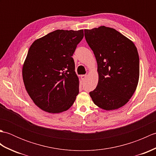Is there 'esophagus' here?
I'll use <instances>...</instances> for the list:
<instances>
[{
    "label": "esophagus",
    "instance_id": "esophagus-1",
    "mask_svg": "<svg viewBox=\"0 0 156 156\" xmlns=\"http://www.w3.org/2000/svg\"><path fill=\"white\" fill-rule=\"evenodd\" d=\"M80 77H81V79L82 80H85L87 78V75H81Z\"/></svg>",
    "mask_w": 156,
    "mask_h": 156
}]
</instances>
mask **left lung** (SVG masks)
I'll return each mask as SVG.
<instances>
[{"mask_svg":"<svg viewBox=\"0 0 156 156\" xmlns=\"http://www.w3.org/2000/svg\"><path fill=\"white\" fill-rule=\"evenodd\" d=\"M86 41L97 62L98 82L90 96L104 110L124 106L136 90L140 58L133 42L115 29L101 26L85 29Z\"/></svg>","mask_w":156,"mask_h":156,"instance_id":"8db88e82","label":"left lung"}]
</instances>
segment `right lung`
<instances>
[{"label":"right lung","instance_id":"obj_1","mask_svg":"<svg viewBox=\"0 0 156 156\" xmlns=\"http://www.w3.org/2000/svg\"><path fill=\"white\" fill-rule=\"evenodd\" d=\"M83 30H55L33 43L22 74L29 97L41 110L59 113L72 107L79 93L72 55Z\"/></svg>","mask_w":156,"mask_h":156}]
</instances>
